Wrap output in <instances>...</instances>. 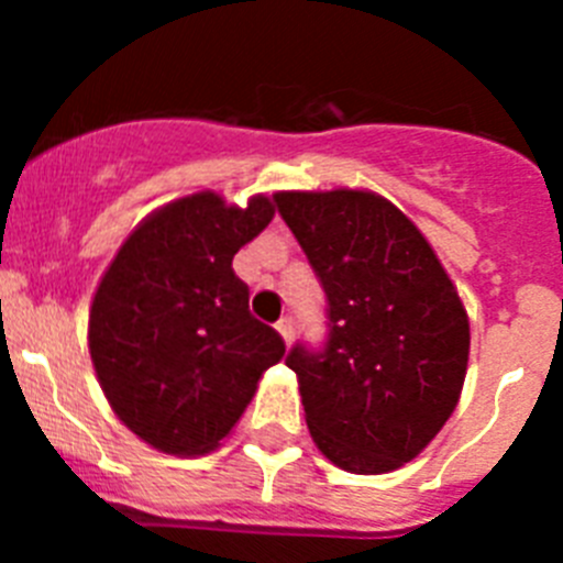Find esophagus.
<instances>
[{"mask_svg": "<svg viewBox=\"0 0 563 563\" xmlns=\"http://www.w3.org/2000/svg\"><path fill=\"white\" fill-rule=\"evenodd\" d=\"M276 330H278V335L285 338L287 346H290L292 338H296V324H292V318H282V321L276 324Z\"/></svg>", "mask_w": 563, "mask_h": 563, "instance_id": "1", "label": "esophagus"}]
</instances>
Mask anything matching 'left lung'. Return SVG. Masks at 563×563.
Here are the masks:
<instances>
[{"label":"left lung","mask_w":563,"mask_h":563,"mask_svg":"<svg viewBox=\"0 0 563 563\" xmlns=\"http://www.w3.org/2000/svg\"><path fill=\"white\" fill-rule=\"evenodd\" d=\"M276 208L327 296L324 350L296 343L307 429L350 474H389L454 415L471 327L415 222L372 191H278Z\"/></svg>","instance_id":"obj_1"}]
</instances>
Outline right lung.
<instances>
[{
	"mask_svg": "<svg viewBox=\"0 0 563 563\" xmlns=\"http://www.w3.org/2000/svg\"><path fill=\"white\" fill-rule=\"evenodd\" d=\"M276 206L200 191L148 213L89 307V355L109 406L163 454H208L236 426L285 341L247 310L231 262Z\"/></svg>",
	"mask_w": 563,
	"mask_h": 563,
	"instance_id": "right-lung-1",
	"label": "right lung"
}]
</instances>
